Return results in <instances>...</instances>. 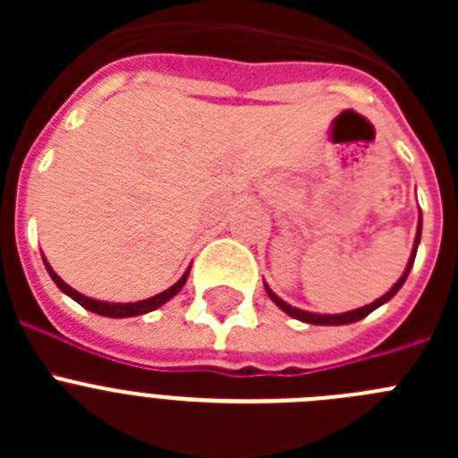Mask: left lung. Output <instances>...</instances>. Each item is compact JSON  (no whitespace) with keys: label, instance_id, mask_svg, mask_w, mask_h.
<instances>
[{"label":"left lung","instance_id":"1","mask_svg":"<svg viewBox=\"0 0 458 458\" xmlns=\"http://www.w3.org/2000/svg\"><path fill=\"white\" fill-rule=\"evenodd\" d=\"M420 233H422V217H420V222H418V236H415V242H412V254H411V259H408V266H406V270H403L402 277H399V282H396V284L392 286V289L387 291L386 295H380L378 301H374V302H371V305L360 307V310L344 311V314H311V311H302V310H298V307H291L289 302H284V301H282V298H277V295H275L273 291L268 289V286H266V291H268L270 301H273L275 305L279 307V310L286 311L289 317L298 318V321L314 323V326H346V323H355V321H360V318H365L367 314H371V311H374L376 307L386 305V302L390 301V298H394L396 291L402 289L403 282H406V277H408V273H411V268H412V261H415V254H418Z\"/></svg>","mask_w":458,"mask_h":458}]
</instances>
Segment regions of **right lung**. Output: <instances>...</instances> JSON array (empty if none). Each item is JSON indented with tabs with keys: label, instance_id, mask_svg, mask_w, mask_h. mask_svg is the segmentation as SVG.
<instances>
[{
	"label": "right lung",
	"instance_id": "add662e5",
	"mask_svg": "<svg viewBox=\"0 0 458 458\" xmlns=\"http://www.w3.org/2000/svg\"><path fill=\"white\" fill-rule=\"evenodd\" d=\"M43 261H46V259H43ZM46 268H47V273H50V277L55 279V284L59 286V289H62L64 293L71 295L72 301L80 302V305H82L84 310L93 311V314H100V317H109V318L140 317V314H147V311L157 310V307L165 305V302H167V301H172L174 295H176L181 289H183L185 279H188V275H190V268H188V270H185L183 277H181L179 282H176V284L169 286V289L163 291V293L153 295V298H147V301H140V302H103V301H93V298H87V295H82V293H78V291H75V289H71V286H68L66 282H64V279L59 277V275L55 273V270L50 268V264H47V261H46Z\"/></svg>",
	"mask_w": 458,
	"mask_h": 458
}]
</instances>
